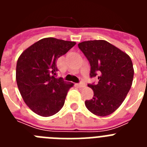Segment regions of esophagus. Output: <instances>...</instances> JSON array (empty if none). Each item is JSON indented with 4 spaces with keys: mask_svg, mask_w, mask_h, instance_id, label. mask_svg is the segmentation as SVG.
<instances>
[{
    "mask_svg": "<svg viewBox=\"0 0 147 147\" xmlns=\"http://www.w3.org/2000/svg\"><path fill=\"white\" fill-rule=\"evenodd\" d=\"M79 87H80V88H84V87H85V84L84 82H81V83H80V84H79Z\"/></svg>",
    "mask_w": 147,
    "mask_h": 147,
    "instance_id": "obj_1",
    "label": "esophagus"
}]
</instances>
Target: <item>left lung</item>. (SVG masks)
I'll return each instance as SVG.
<instances>
[{"label":"left lung","mask_w":147,"mask_h":147,"mask_svg":"<svg viewBox=\"0 0 147 147\" xmlns=\"http://www.w3.org/2000/svg\"><path fill=\"white\" fill-rule=\"evenodd\" d=\"M90 65V77H98L92 99L85 101L89 111L98 116L109 115L117 110L129 91L134 69L131 58L106 40H88L78 44Z\"/></svg>","instance_id":"1"}]
</instances>
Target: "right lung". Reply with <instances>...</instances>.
<instances>
[{
    "mask_svg": "<svg viewBox=\"0 0 147 147\" xmlns=\"http://www.w3.org/2000/svg\"><path fill=\"white\" fill-rule=\"evenodd\" d=\"M76 42L54 37L40 40L26 49L16 66V81L23 101L36 114L49 117L58 113L74 84L56 76L57 61Z\"/></svg>",
    "mask_w": 147,
    "mask_h": 147,
    "instance_id": "1",
    "label": "right lung"
}]
</instances>
